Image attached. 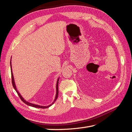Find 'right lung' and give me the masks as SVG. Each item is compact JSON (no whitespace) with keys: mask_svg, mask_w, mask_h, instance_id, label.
I'll return each mask as SVG.
<instances>
[{"mask_svg":"<svg viewBox=\"0 0 132 132\" xmlns=\"http://www.w3.org/2000/svg\"><path fill=\"white\" fill-rule=\"evenodd\" d=\"M11 60H10V67H11V79H12V84H13V86L14 87V89L15 90V91H16L17 94H18L20 98V99L21 100L24 102L25 104L29 105L30 106H32V107H36V108H40V109H47V108H48L49 107L51 106L52 105L53 103L55 102V101H56V100L57 99L58 97V81H59V78H58V80H57V84H56V94H55V98L53 102L51 103V105H48V106H40V105H36V104H34V103H32L30 102H29L26 101V100H25V99L22 97V96L21 95V94L19 93V92L18 91L17 89H16V85H15V80H14V76H13V71H12V67H11Z\"/></svg>","mask_w":132,"mask_h":132,"instance_id":"right-lung-1","label":"right lung"}]
</instances>
